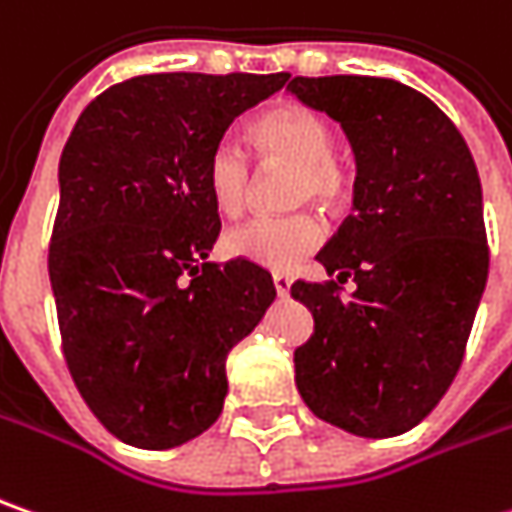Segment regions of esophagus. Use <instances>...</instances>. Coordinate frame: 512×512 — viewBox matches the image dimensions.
<instances>
[{"label": "esophagus", "mask_w": 512, "mask_h": 512, "mask_svg": "<svg viewBox=\"0 0 512 512\" xmlns=\"http://www.w3.org/2000/svg\"><path fill=\"white\" fill-rule=\"evenodd\" d=\"M273 285H276V294L279 296L291 294V276L288 273H273Z\"/></svg>", "instance_id": "1"}]
</instances>
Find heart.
I'll use <instances>...</instances> for the list:
<instances>
[{
    "label": "heart",
    "instance_id": "obj_1",
    "mask_svg": "<svg viewBox=\"0 0 512 512\" xmlns=\"http://www.w3.org/2000/svg\"><path fill=\"white\" fill-rule=\"evenodd\" d=\"M262 164H288L296 169L294 201H317L340 207L348 195V172L331 155L334 132L328 120L305 106H279L262 115L250 129ZM250 158L230 138L213 143L204 161V187L221 216H236L250 190ZM322 221L311 213L296 216H256L224 236V250L259 268L294 270L322 244Z\"/></svg>",
    "mask_w": 512,
    "mask_h": 512
}]
</instances>
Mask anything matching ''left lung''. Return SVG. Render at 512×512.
Segmentation results:
<instances>
[{
    "instance_id": "8db88e82",
    "label": "left lung",
    "mask_w": 512,
    "mask_h": 512,
    "mask_svg": "<svg viewBox=\"0 0 512 512\" xmlns=\"http://www.w3.org/2000/svg\"><path fill=\"white\" fill-rule=\"evenodd\" d=\"M288 91L343 126L354 213L317 259L337 282H294L314 334L294 351L305 406L360 438L409 432L455 380L487 285L481 181L455 123L383 77H294Z\"/></svg>"
}]
</instances>
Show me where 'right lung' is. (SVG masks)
Returning <instances> with one entry per match:
<instances>
[{
	"mask_svg": "<svg viewBox=\"0 0 512 512\" xmlns=\"http://www.w3.org/2000/svg\"><path fill=\"white\" fill-rule=\"evenodd\" d=\"M291 74H141L94 97L60 158L48 247L68 371L123 444L172 449L210 429L227 354L276 299L265 268L207 262L221 221L204 161Z\"/></svg>",
	"mask_w": 512,
	"mask_h": 512,
	"instance_id": "right-lung-1",
	"label": "right lung"
}]
</instances>
